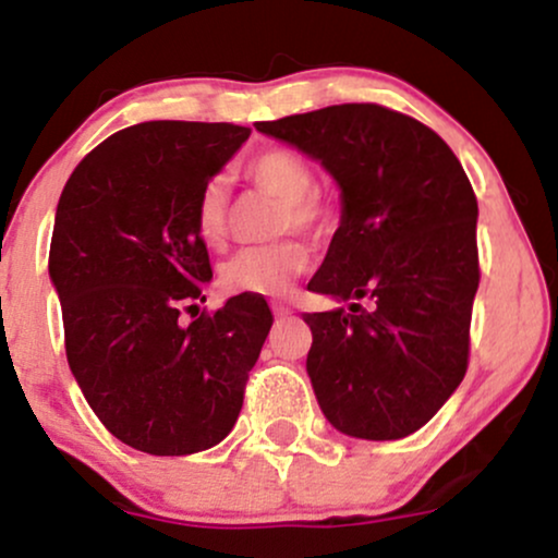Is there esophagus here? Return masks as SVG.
<instances>
[{
  "mask_svg": "<svg viewBox=\"0 0 558 558\" xmlns=\"http://www.w3.org/2000/svg\"><path fill=\"white\" fill-rule=\"evenodd\" d=\"M272 312H275V317H278V319H286L288 315H291V306L278 304V301H275V304H272Z\"/></svg>",
  "mask_w": 558,
  "mask_h": 558,
  "instance_id": "1",
  "label": "esophagus"
}]
</instances>
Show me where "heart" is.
Wrapping results in <instances>:
<instances>
[{
	"label": "heart",
	"mask_w": 558,
	"mask_h": 558,
	"mask_svg": "<svg viewBox=\"0 0 558 558\" xmlns=\"http://www.w3.org/2000/svg\"><path fill=\"white\" fill-rule=\"evenodd\" d=\"M252 185L278 198L275 233H325L336 220L330 196L315 185L310 159L286 146L262 149L243 165ZM194 226L207 246L220 248L228 241V191L220 178L198 189L194 202ZM310 267V252L296 239L275 241L270 246L246 248L220 267V286L230 296H280Z\"/></svg>",
	"instance_id": "1"
}]
</instances>
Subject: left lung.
Instances as JSON below:
<instances>
[{
  "label": "left lung",
  "mask_w": 558,
  "mask_h": 558,
  "mask_svg": "<svg viewBox=\"0 0 558 558\" xmlns=\"http://www.w3.org/2000/svg\"><path fill=\"white\" fill-rule=\"evenodd\" d=\"M257 131L319 159L341 185V226L310 291L351 306L304 315L319 409L351 438H407L470 362L480 286L470 178L438 133L380 105H332Z\"/></svg>",
  "instance_id": "obj_1"
}]
</instances>
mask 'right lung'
Masks as SVG:
<instances>
[{
    "mask_svg": "<svg viewBox=\"0 0 558 558\" xmlns=\"http://www.w3.org/2000/svg\"><path fill=\"white\" fill-rule=\"evenodd\" d=\"M248 133L185 120L123 128L81 159L57 204L49 278L68 364L101 425L136 451L185 457L220 444L272 328L254 296L180 323L213 280L196 194Z\"/></svg>",
    "mask_w": 558,
    "mask_h": 558,
    "instance_id": "add662e5",
    "label": "right lung"
}]
</instances>
